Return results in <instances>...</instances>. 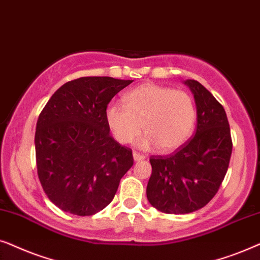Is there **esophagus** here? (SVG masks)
Here are the masks:
<instances>
[{
  "label": "esophagus",
  "mask_w": 260,
  "mask_h": 260,
  "mask_svg": "<svg viewBox=\"0 0 260 260\" xmlns=\"http://www.w3.org/2000/svg\"><path fill=\"white\" fill-rule=\"evenodd\" d=\"M133 158L136 161H140L143 160V159H145V155L139 153V152H133Z\"/></svg>",
  "instance_id": "34e87169"
}]
</instances>
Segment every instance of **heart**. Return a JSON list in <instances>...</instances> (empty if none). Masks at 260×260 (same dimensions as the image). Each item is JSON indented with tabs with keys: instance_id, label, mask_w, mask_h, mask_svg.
Wrapping results in <instances>:
<instances>
[{
	"instance_id": "1",
	"label": "heart",
	"mask_w": 260,
	"mask_h": 260,
	"mask_svg": "<svg viewBox=\"0 0 260 260\" xmlns=\"http://www.w3.org/2000/svg\"><path fill=\"white\" fill-rule=\"evenodd\" d=\"M124 107L107 108L106 120L110 132L120 144H132L141 133L143 147H157L169 152L181 146L192 132L196 109L191 96L169 86L144 84L123 98Z\"/></svg>"
}]
</instances>
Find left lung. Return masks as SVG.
<instances>
[{
	"label": "left lung",
	"instance_id": "1",
	"mask_svg": "<svg viewBox=\"0 0 260 260\" xmlns=\"http://www.w3.org/2000/svg\"><path fill=\"white\" fill-rule=\"evenodd\" d=\"M185 84L195 99L196 132L174 153L150 158L147 200L166 214L192 213L209 203L226 176L233 147L222 105L195 79Z\"/></svg>",
	"mask_w": 260,
	"mask_h": 260
}]
</instances>
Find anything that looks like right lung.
Masks as SVG:
<instances>
[{"mask_svg": "<svg viewBox=\"0 0 260 260\" xmlns=\"http://www.w3.org/2000/svg\"><path fill=\"white\" fill-rule=\"evenodd\" d=\"M133 81L81 77L61 85L41 110L36 131L38 177L52 203L90 216L112 202L133 154L109 134L107 107Z\"/></svg>", "mask_w": 260, "mask_h": 260, "instance_id": "1", "label": "right lung"}]
</instances>
